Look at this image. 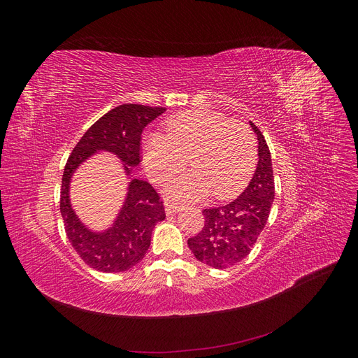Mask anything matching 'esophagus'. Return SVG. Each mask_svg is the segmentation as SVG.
<instances>
[{
  "label": "esophagus",
  "instance_id": "esophagus-1",
  "mask_svg": "<svg viewBox=\"0 0 358 358\" xmlns=\"http://www.w3.org/2000/svg\"><path fill=\"white\" fill-rule=\"evenodd\" d=\"M164 208H166V213L167 215H173V213H176V212H179L182 209L178 203H173V201H166Z\"/></svg>",
  "mask_w": 358,
  "mask_h": 358
}]
</instances>
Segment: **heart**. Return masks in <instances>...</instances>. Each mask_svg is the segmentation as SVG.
<instances>
[{
    "label": "heart",
    "mask_w": 358,
    "mask_h": 358,
    "mask_svg": "<svg viewBox=\"0 0 358 358\" xmlns=\"http://www.w3.org/2000/svg\"><path fill=\"white\" fill-rule=\"evenodd\" d=\"M167 136L149 134L143 142V162L155 182L173 178L189 158L192 170L169 187L179 200H197L212 192L227 199L239 192L251 178L255 138L243 122L213 110H192L170 119Z\"/></svg>",
    "instance_id": "obj_1"
}]
</instances>
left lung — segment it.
<instances>
[{
  "instance_id": "8db88e82",
  "label": "left lung",
  "mask_w": 358,
  "mask_h": 358,
  "mask_svg": "<svg viewBox=\"0 0 358 358\" xmlns=\"http://www.w3.org/2000/svg\"><path fill=\"white\" fill-rule=\"evenodd\" d=\"M258 140V164L249 185L239 197L224 206L203 210L201 231L189 237L188 246L199 262L227 268L246 258L264 230L275 199L272 157L266 138L249 122Z\"/></svg>"
}]
</instances>
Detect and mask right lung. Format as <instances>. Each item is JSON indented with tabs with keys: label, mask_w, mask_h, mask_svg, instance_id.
I'll list each match as a JSON object with an SVG mask.
<instances>
[{
	"label": "right lung",
	"mask_w": 358,
	"mask_h": 358,
	"mask_svg": "<svg viewBox=\"0 0 358 358\" xmlns=\"http://www.w3.org/2000/svg\"><path fill=\"white\" fill-rule=\"evenodd\" d=\"M166 112L164 107L122 104L101 116L74 146L62 175L59 209L74 251L90 267L117 273L142 262L154 227L166 218L159 194L146 180L133 179L125 201L112 227L92 231L78 218L70 203V182L80 164L100 150L115 154L129 176L140 162V142L145 127Z\"/></svg>",
	"instance_id": "obj_1"
}]
</instances>
